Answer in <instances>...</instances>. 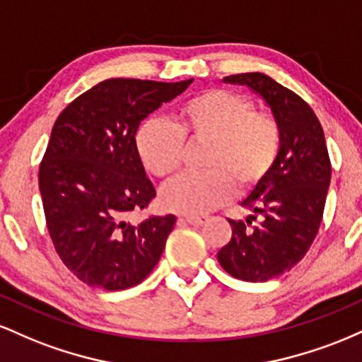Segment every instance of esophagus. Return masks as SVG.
I'll return each instance as SVG.
<instances>
[{"label": "esophagus", "mask_w": 362, "mask_h": 362, "mask_svg": "<svg viewBox=\"0 0 362 362\" xmlns=\"http://www.w3.org/2000/svg\"><path fill=\"white\" fill-rule=\"evenodd\" d=\"M180 221L192 224V226H202L206 223V218H201V216H182Z\"/></svg>", "instance_id": "1"}]
</instances>
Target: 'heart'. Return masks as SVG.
Here are the masks:
<instances>
[{"label":"heart","instance_id":"b5f03b06","mask_svg":"<svg viewBox=\"0 0 362 362\" xmlns=\"http://www.w3.org/2000/svg\"><path fill=\"white\" fill-rule=\"evenodd\" d=\"M190 143H209L202 167L184 173L161 190V204L180 214L199 216L219 207L233 194L255 190L271 175L282 151L279 120L257 112L247 95L209 88L178 107V124L160 117L141 122L134 144L143 167L158 178L180 168Z\"/></svg>","mask_w":362,"mask_h":362}]
</instances>
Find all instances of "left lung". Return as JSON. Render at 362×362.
<instances>
[{
  "label": "left lung",
  "instance_id": "1",
  "mask_svg": "<svg viewBox=\"0 0 362 362\" xmlns=\"http://www.w3.org/2000/svg\"><path fill=\"white\" fill-rule=\"evenodd\" d=\"M224 81L260 93L282 129L276 167L243 201L252 216L247 223L228 219L233 235L218 252L230 276L264 282L291 271L310 250L323 218L332 163L322 124L300 95L264 73L231 74Z\"/></svg>",
  "mask_w": 362,
  "mask_h": 362
}]
</instances>
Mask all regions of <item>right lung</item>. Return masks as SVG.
<instances>
[{"label":"right lung","instance_id":"add662e5","mask_svg":"<svg viewBox=\"0 0 362 362\" xmlns=\"http://www.w3.org/2000/svg\"><path fill=\"white\" fill-rule=\"evenodd\" d=\"M190 83L110 78L74 98L54 122L39 168L45 224L59 259L91 288L139 284L165 250L175 216L127 221L156 195L134 134Z\"/></svg>","mask_w":362,"mask_h":362}]
</instances>
